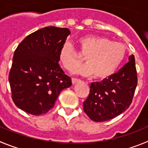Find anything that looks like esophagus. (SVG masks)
<instances>
[{"label":"esophagus","instance_id":"34e87169","mask_svg":"<svg viewBox=\"0 0 148 148\" xmlns=\"http://www.w3.org/2000/svg\"><path fill=\"white\" fill-rule=\"evenodd\" d=\"M80 82V80H79V79H77V78H72V82H73V84H75L78 83V82Z\"/></svg>","mask_w":148,"mask_h":148}]
</instances>
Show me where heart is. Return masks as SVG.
<instances>
[{
    "mask_svg": "<svg viewBox=\"0 0 148 148\" xmlns=\"http://www.w3.org/2000/svg\"><path fill=\"white\" fill-rule=\"evenodd\" d=\"M79 53L84 56L86 64L75 67L73 73L98 79H106L114 74L126 54L123 44L112 41L108 38L86 35L77 40ZM60 63L66 70L71 71L82 57L69 44L61 47L58 53Z\"/></svg>",
    "mask_w": 148,
    "mask_h": 148,
    "instance_id": "heart-1",
    "label": "heart"
}]
</instances>
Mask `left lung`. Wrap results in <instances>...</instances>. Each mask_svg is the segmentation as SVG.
Instances as JSON below:
<instances>
[{"label":"left lung","instance_id":"1","mask_svg":"<svg viewBox=\"0 0 148 148\" xmlns=\"http://www.w3.org/2000/svg\"><path fill=\"white\" fill-rule=\"evenodd\" d=\"M136 86L135 58L132 55L117 73L101 82L91 83L84 111L96 122L112 119L130 107Z\"/></svg>","mask_w":148,"mask_h":148}]
</instances>
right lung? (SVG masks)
Returning a JSON list of instances; mask_svg holds the SVG:
<instances>
[{"label": "right lung", "instance_id": "right-lung-1", "mask_svg": "<svg viewBox=\"0 0 148 148\" xmlns=\"http://www.w3.org/2000/svg\"><path fill=\"white\" fill-rule=\"evenodd\" d=\"M70 34L67 28L44 27L18 46L9 82L18 108L35 116L44 114L53 108L60 92L72 85L58 64L59 50Z\"/></svg>", "mask_w": 148, "mask_h": 148}]
</instances>
